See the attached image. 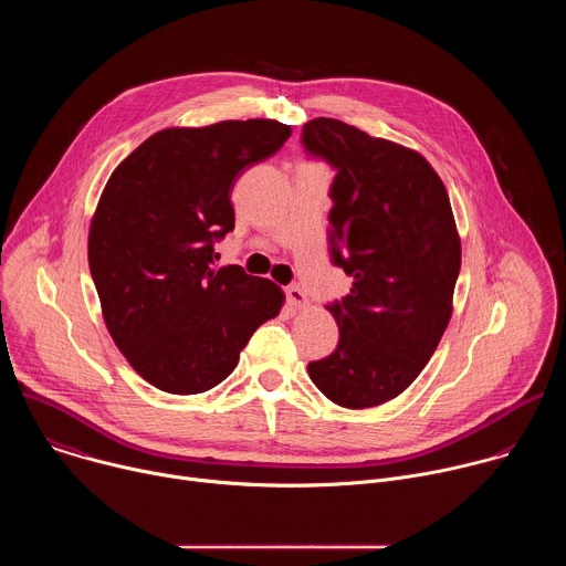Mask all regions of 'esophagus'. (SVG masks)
I'll list each match as a JSON object with an SVG mask.
<instances>
[{
	"label": "esophagus",
	"mask_w": 566,
	"mask_h": 566,
	"mask_svg": "<svg viewBox=\"0 0 566 566\" xmlns=\"http://www.w3.org/2000/svg\"><path fill=\"white\" fill-rule=\"evenodd\" d=\"M286 297H289V304H291V308H306V304H308V300H306V293L300 289V286H291L289 291H286Z\"/></svg>",
	"instance_id": "obj_1"
}]
</instances>
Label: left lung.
I'll return each instance as SVG.
<instances>
[{
	"mask_svg": "<svg viewBox=\"0 0 566 566\" xmlns=\"http://www.w3.org/2000/svg\"><path fill=\"white\" fill-rule=\"evenodd\" d=\"M302 143L338 170L332 255L354 277L336 317L340 340L308 363L336 406L365 410L396 398L423 371L452 317L461 237L441 177L412 147L338 118H313Z\"/></svg>",
	"mask_w": 566,
	"mask_h": 566,
	"instance_id": "8db88e82",
	"label": "left lung"
}]
</instances>
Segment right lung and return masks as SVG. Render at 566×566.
Here are the masks:
<instances>
[{"mask_svg":"<svg viewBox=\"0 0 566 566\" xmlns=\"http://www.w3.org/2000/svg\"><path fill=\"white\" fill-rule=\"evenodd\" d=\"M289 136L271 118L168 127L112 172L90 223V269L109 336L149 385L212 389L280 315L284 291L237 264L217 269L212 241L234 228L237 177Z\"/></svg>","mask_w":566,"mask_h":566,"instance_id":"obj_1","label":"right lung"}]
</instances>
